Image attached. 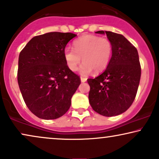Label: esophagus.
<instances>
[{
    "label": "esophagus",
    "mask_w": 159,
    "mask_h": 159,
    "mask_svg": "<svg viewBox=\"0 0 159 159\" xmlns=\"http://www.w3.org/2000/svg\"><path fill=\"white\" fill-rule=\"evenodd\" d=\"M80 80H81L82 83H85V82H86V80H87V79H86V78L83 77V76H81V77H80Z\"/></svg>",
    "instance_id": "1"
}]
</instances>
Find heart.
Instances as JSON below:
<instances>
[{"label":"heart","instance_id":"b5f03b06","mask_svg":"<svg viewBox=\"0 0 159 159\" xmlns=\"http://www.w3.org/2000/svg\"><path fill=\"white\" fill-rule=\"evenodd\" d=\"M74 48H65L64 58L68 68L72 71L77 69L82 61L80 73L88 75L92 70L95 73L107 68L112 55V43L107 38L92 34H85L74 42Z\"/></svg>","mask_w":159,"mask_h":159}]
</instances>
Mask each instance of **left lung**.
Here are the masks:
<instances>
[{
	"label": "left lung",
	"instance_id": "left-lung-1",
	"mask_svg": "<svg viewBox=\"0 0 159 159\" xmlns=\"http://www.w3.org/2000/svg\"><path fill=\"white\" fill-rule=\"evenodd\" d=\"M113 46L112 57L105 71L94 79H88L89 102L96 112L114 116L125 112L134 102L141 78L139 57L136 47L122 34L107 31Z\"/></svg>",
	"mask_w": 159,
	"mask_h": 159
}]
</instances>
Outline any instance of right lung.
<instances>
[{
	"mask_svg": "<svg viewBox=\"0 0 159 159\" xmlns=\"http://www.w3.org/2000/svg\"><path fill=\"white\" fill-rule=\"evenodd\" d=\"M76 36L57 32L38 35L20 53L17 83L25 105L38 118H60L70 108L81 82L68 68L63 53Z\"/></svg>",
	"mask_w": 159,
	"mask_h": 159,
	"instance_id": "add662e5",
	"label": "right lung"
}]
</instances>
